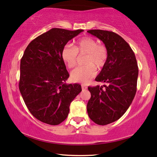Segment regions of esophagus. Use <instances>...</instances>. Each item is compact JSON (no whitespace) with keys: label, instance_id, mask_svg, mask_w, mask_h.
<instances>
[{"label":"esophagus","instance_id":"34e87169","mask_svg":"<svg viewBox=\"0 0 157 157\" xmlns=\"http://www.w3.org/2000/svg\"><path fill=\"white\" fill-rule=\"evenodd\" d=\"M81 88H82V89H87V86L84 84V83H82V84H81Z\"/></svg>","mask_w":157,"mask_h":157}]
</instances>
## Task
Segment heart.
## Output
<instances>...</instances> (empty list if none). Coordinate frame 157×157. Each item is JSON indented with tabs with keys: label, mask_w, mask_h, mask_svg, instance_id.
I'll return each instance as SVG.
<instances>
[{
	"label": "heart",
	"mask_w": 157,
	"mask_h": 157,
	"mask_svg": "<svg viewBox=\"0 0 157 157\" xmlns=\"http://www.w3.org/2000/svg\"><path fill=\"white\" fill-rule=\"evenodd\" d=\"M78 55H85L83 63L73 70L71 77L74 81L87 83L96 74V68H101L106 64L108 59V50L104 45L98 44L91 37L81 38L74 46L66 44L61 51V58L68 68H71L78 63Z\"/></svg>",
	"instance_id": "heart-1"
}]
</instances>
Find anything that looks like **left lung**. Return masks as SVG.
Returning <instances> with one entry per match:
<instances>
[{
	"instance_id": "obj_1",
	"label": "left lung",
	"mask_w": 157,
	"mask_h": 157,
	"mask_svg": "<svg viewBox=\"0 0 157 157\" xmlns=\"http://www.w3.org/2000/svg\"><path fill=\"white\" fill-rule=\"evenodd\" d=\"M102 40L108 59L95 80L106 85L88 87L91 98L87 104L89 117L98 125L120 119L130 106L136 92L139 68L136 56L128 43L114 32L89 30Z\"/></svg>"
}]
</instances>
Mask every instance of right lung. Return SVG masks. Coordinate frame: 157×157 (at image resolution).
Segmentation results:
<instances>
[{"mask_svg": "<svg viewBox=\"0 0 157 157\" xmlns=\"http://www.w3.org/2000/svg\"><path fill=\"white\" fill-rule=\"evenodd\" d=\"M83 30L52 29L33 39L21 60L19 90L28 109L44 123L58 125L69 113L80 84H67L69 77L61 58L63 47Z\"/></svg>", "mask_w": 157, "mask_h": 157, "instance_id": "add662e5", "label": "right lung"}]
</instances>
